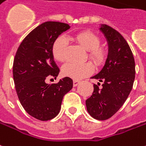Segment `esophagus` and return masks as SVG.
<instances>
[{
    "instance_id": "esophagus-1",
    "label": "esophagus",
    "mask_w": 146,
    "mask_h": 146,
    "mask_svg": "<svg viewBox=\"0 0 146 146\" xmlns=\"http://www.w3.org/2000/svg\"><path fill=\"white\" fill-rule=\"evenodd\" d=\"M79 84H80V81H79V80H73V87H76V86H77Z\"/></svg>"
}]
</instances>
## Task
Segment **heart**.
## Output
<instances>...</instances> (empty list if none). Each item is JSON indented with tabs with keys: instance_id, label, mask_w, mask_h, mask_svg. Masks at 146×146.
Returning <instances> with one entry per match:
<instances>
[{
	"instance_id": "b5f03b06",
	"label": "heart",
	"mask_w": 146,
	"mask_h": 146,
	"mask_svg": "<svg viewBox=\"0 0 146 146\" xmlns=\"http://www.w3.org/2000/svg\"><path fill=\"white\" fill-rule=\"evenodd\" d=\"M73 40L85 50L88 51V56L95 63L100 64L105 58V51L100 48V39L96 35L91 31H82L73 35ZM68 42L66 37L59 36L54 42L52 53L54 58L58 62H64L66 58ZM62 74L74 80H80L93 72V66L88 62L66 63L62 68Z\"/></svg>"
}]
</instances>
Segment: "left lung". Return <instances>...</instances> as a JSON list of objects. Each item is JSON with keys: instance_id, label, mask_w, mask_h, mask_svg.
<instances>
[{"instance_id": "8db88e82", "label": "left lung", "mask_w": 146, "mask_h": 146, "mask_svg": "<svg viewBox=\"0 0 146 146\" xmlns=\"http://www.w3.org/2000/svg\"><path fill=\"white\" fill-rule=\"evenodd\" d=\"M100 31L104 35L108 53L104 66L92 78L103 82L101 88L93 84L92 95L85 101L88 114L97 120L114 115L123 105L132 90L135 78V62L128 43L122 35L106 24Z\"/></svg>"}]
</instances>
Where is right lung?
<instances>
[{"instance_id": "obj_1", "label": "right lung", "mask_w": 146, "mask_h": 146, "mask_svg": "<svg viewBox=\"0 0 146 146\" xmlns=\"http://www.w3.org/2000/svg\"><path fill=\"white\" fill-rule=\"evenodd\" d=\"M70 28L60 22L42 23L23 39L14 58L13 79L20 104L30 115L41 121L58 115L63 96L73 88V80L67 76L57 84L46 83V78H56L60 72L54 60L53 43Z\"/></svg>"}]
</instances>
